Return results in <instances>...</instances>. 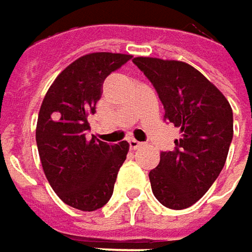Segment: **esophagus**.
I'll return each instance as SVG.
<instances>
[{
    "instance_id": "34e87169",
    "label": "esophagus",
    "mask_w": 252,
    "mask_h": 252,
    "mask_svg": "<svg viewBox=\"0 0 252 252\" xmlns=\"http://www.w3.org/2000/svg\"><path fill=\"white\" fill-rule=\"evenodd\" d=\"M128 144H129V148H131V149H138V148L142 145V144H141L139 141L134 139V138H132V139H129V141H128Z\"/></svg>"
}]
</instances>
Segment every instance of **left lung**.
I'll use <instances>...</instances> for the list:
<instances>
[{"instance_id": "1", "label": "left lung", "mask_w": 252, "mask_h": 252, "mask_svg": "<svg viewBox=\"0 0 252 252\" xmlns=\"http://www.w3.org/2000/svg\"><path fill=\"white\" fill-rule=\"evenodd\" d=\"M154 84L165 120L181 129L175 149L160 152L149 172L151 188L163 206L190 207L223 169L233 139V110L223 93L193 66L179 61L134 58Z\"/></svg>"}]
</instances>
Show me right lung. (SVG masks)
Masks as SVG:
<instances>
[{
  "label": "right lung",
  "instance_id": "add662e5",
  "mask_svg": "<svg viewBox=\"0 0 252 252\" xmlns=\"http://www.w3.org/2000/svg\"><path fill=\"white\" fill-rule=\"evenodd\" d=\"M131 58L110 52L79 58L55 79L39 110L36 145L46 179L63 202L82 212L110 200L129 149L126 141L111 145L86 134L107 76Z\"/></svg>",
  "mask_w": 252,
  "mask_h": 252
}]
</instances>
